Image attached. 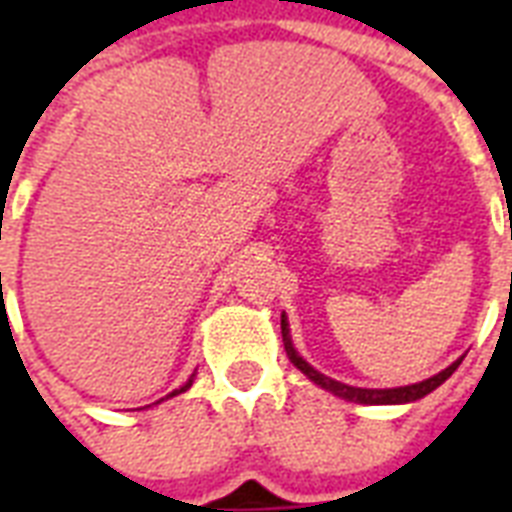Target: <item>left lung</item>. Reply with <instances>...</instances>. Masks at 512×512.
Here are the masks:
<instances>
[{
    "label": "left lung",
    "instance_id": "obj_1",
    "mask_svg": "<svg viewBox=\"0 0 512 512\" xmlns=\"http://www.w3.org/2000/svg\"><path fill=\"white\" fill-rule=\"evenodd\" d=\"M281 337H284V350H287L289 361L300 369V372L308 377L311 382H316L319 388L329 390L332 396L337 398H345V401H353V404H369V406H385V404H412V401H420L425 398L428 393L438 388V385H444L449 377L454 374V369L462 364V358H457L454 364H449L444 372L433 374L428 380L422 382H414V385H404V388H356V385H345V382H337L327 374H321L319 369H313L308 361H305L297 348L292 345V335H289V321L287 316L281 313Z\"/></svg>",
    "mask_w": 512,
    "mask_h": 512
}]
</instances>
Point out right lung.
<instances>
[{"label":"right lung","instance_id":"right-lung-1","mask_svg":"<svg viewBox=\"0 0 512 512\" xmlns=\"http://www.w3.org/2000/svg\"><path fill=\"white\" fill-rule=\"evenodd\" d=\"M193 377H196V374H191V377H188V382H185V385H180V388H177V390H172V393H170V396H167V398L180 396V393H185V390H188V388H191V385H193ZM162 401H164V398H162ZM156 404H159V401H156Z\"/></svg>","mask_w":512,"mask_h":512}]
</instances>
